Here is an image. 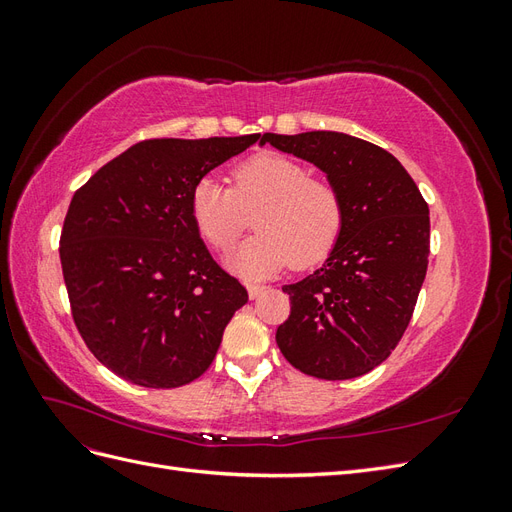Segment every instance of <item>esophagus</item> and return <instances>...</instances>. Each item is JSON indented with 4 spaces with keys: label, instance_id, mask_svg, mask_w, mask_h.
Listing matches in <instances>:
<instances>
[{
    "label": "esophagus",
    "instance_id": "34e87169",
    "mask_svg": "<svg viewBox=\"0 0 512 512\" xmlns=\"http://www.w3.org/2000/svg\"><path fill=\"white\" fill-rule=\"evenodd\" d=\"M267 288L260 286V284H247V294H250V299H258L262 292H265Z\"/></svg>",
    "mask_w": 512,
    "mask_h": 512
}]
</instances>
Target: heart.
<instances>
[{
  "mask_svg": "<svg viewBox=\"0 0 512 512\" xmlns=\"http://www.w3.org/2000/svg\"><path fill=\"white\" fill-rule=\"evenodd\" d=\"M235 188L203 177L192 190V218L203 239L226 250L250 226L256 232L226 256V267L262 280L286 269L312 267L327 256L344 226V203L329 181L280 153H260L232 170Z\"/></svg>",
  "mask_w": 512,
  "mask_h": 512,
  "instance_id": "obj_1",
  "label": "heart"
}]
</instances>
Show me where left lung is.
<instances>
[{"label":"left lung","mask_w":512,"mask_h":512,"mask_svg":"<svg viewBox=\"0 0 512 512\" xmlns=\"http://www.w3.org/2000/svg\"><path fill=\"white\" fill-rule=\"evenodd\" d=\"M320 168L344 203V226L320 269L282 290L290 318L275 342L290 365L350 380L389 359L425 282L429 207L389 151L344 132L262 134Z\"/></svg>","instance_id":"8db88e82"}]
</instances>
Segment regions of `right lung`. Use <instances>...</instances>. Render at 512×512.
Returning <instances> with one entry per match:
<instances>
[{"mask_svg": "<svg viewBox=\"0 0 512 512\" xmlns=\"http://www.w3.org/2000/svg\"><path fill=\"white\" fill-rule=\"evenodd\" d=\"M260 134L153 138L104 164L72 196L59 258L87 348L147 389L203 376L247 290L218 267L192 190Z\"/></svg>", "mask_w": 512, "mask_h": 512, "instance_id": "right-lung-1", "label": "right lung"}]
</instances>
